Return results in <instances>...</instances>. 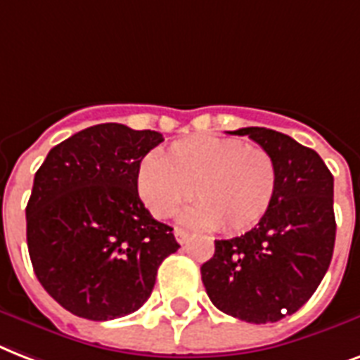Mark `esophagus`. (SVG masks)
<instances>
[{"label": "esophagus", "mask_w": 360, "mask_h": 360, "mask_svg": "<svg viewBox=\"0 0 360 360\" xmlns=\"http://www.w3.org/2000/svg\"><path fill=\"white\" fill-rule=\"evenodd\" d=\"M174 238H176L178 244H186L189 238V233H186L184 229H174Z\"/></svg>", "instance_id": "obj_1"}]
</instances>
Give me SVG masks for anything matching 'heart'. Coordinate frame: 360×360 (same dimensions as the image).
I'll use <instances>...</instances> for the list:
<instances>
[{
  "instance_id": "b5f03b06",
  "label": "heart",
  "mask_w": 360,
  "mask_h": 360,
  "mask_svg": "<svg viewBox=\"0 0 360 360\" xmlns=\"http://www.w3.org/2000/svg\"><path fill=\"white\" fill-rule=\"evenodd\" d=\"M136 193L158 219L172 216L191 197L184 214L193 227L244 233L261 221L278 191V167L261 146L238 139L191 135L172 142L160 155H144L136 167Z\"/></svg>"
}]
</instances>
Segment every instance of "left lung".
I'll return each instance as SVG.
<instances>
[{"label": "left lung", "mask_w": 360, "mask_h": 360, "mask_svg": "<svg viewBox=\"0 0 360 360\" xmlns=\"http://www.w3.org/2000/svg\"><path fill=\"white\" fill-rule=\"evenodd\" d=\"M248 135L270 152L278 191L261 221L246 235L216 240L200 266L212 304L248 323H274L308 302L333 259L334 178L316 150L266 127L227 131Z\"/></svg>", "instance_id": "1"}]
</instances>
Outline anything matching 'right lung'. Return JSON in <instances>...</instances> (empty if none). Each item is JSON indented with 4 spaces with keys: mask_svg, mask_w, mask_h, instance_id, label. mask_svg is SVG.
<instances>
[{
    "mask_svg": "<svg viewBox=\"0 0 360 360\" xmlns=\"http://www.w3.org/2000/svg\"><path fill=\"white\" fill-rule=\"evenodd\" d=\"M163 141L122 124L82 129L50 150L33 180L26 236L44 291L71 314L108 321L139 310L161 261L180 248L136 193V167Z\"/></svg>",
    "mask_w": 360,
    "mask_h": 360,
    "instance_id": "1",
    "label": "right lung"
}]
</instances>
